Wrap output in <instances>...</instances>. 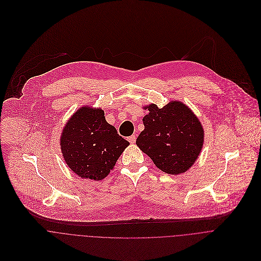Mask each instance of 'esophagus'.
I'll return each instance as SVG.
<instances>
[{
	"mask_svg": "<svg viewBox=\"0 0 261 261\" xmlns=\"http://www.w3.org/2000/svg\"><path fill=\"white\" fill-rule=\"evenodd\" d=\"M127 140H128V142H129L130 144H135V143H136V140H137V139H136V136H134V135H133V136L128 137V139H127Z\"/></svg>",
	"mask_w": 261,
	"mask_h": 261,
	"instance_id": "1",
	"label": "esophagus"
}]
</instances>
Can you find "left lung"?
Listing matches in <instances>:
<instances>
[{
	"mask_svg": "<svg viewBox=\"0 0 261 261\" xmlns=\"http://www.w3.org/2000/svg\"><path fill=\"white\" fill-rule=\"evenodd\" d=\"M144 130L137 146L167 174L185 173L196 161L203 143V129L197 117L180 101H171L160 109L148 106Z\"/></svg>",
	"mask_w": 261,
	"mask_h": 261,
	"instance_id": "1",
	"label": "left lung"
}]
</instances>
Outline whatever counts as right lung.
Returning a JSON list of instances; mask_svg holds the SVG:
<instances>
[{"instance_id":"obj_1","label":"right lung","mask_w":261,"mask_h":261,"mask_svg":"<svg viewBox=\"0 0 261 261\" xmlns=\"http://www.w3.org/2000/svg\"><path fill=\"white\" fill-rule=\"evenodd\" d=\"M103 115L100 109L83 107L63 130L61 147L64 159L81 178L98 181L107 177L129 145Z\"/></svg>"}]
</instances>
